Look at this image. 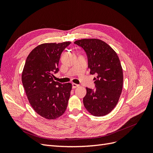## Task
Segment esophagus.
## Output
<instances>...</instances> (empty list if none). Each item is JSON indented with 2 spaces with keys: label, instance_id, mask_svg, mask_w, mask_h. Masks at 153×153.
I'll list each match as a JSON object with an SVG mask.
<instances>
[{
  "label": "esophagus",
  "instance_id": "1",
  "mask_svg": "<svg viewBox=\"0 0 153 153\" xmlns=\"http://www.w3.org/2000/svg\"><path fill=\"white\" fill-rule=\"evenodd\" d=\"M78 86H79V85H78L76 84H75V83H73V84H72V87L73 88V89H75V88L78 87Z\"/></svg>",
  "mask_w": 153,
  "mask_h": 153
}]
</instances>
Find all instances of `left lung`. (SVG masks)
<instances>
[{
	"mask_svg": "<svg viewBox=\"0 0 153 153\" xmlns=\"http://www.w3.org/2000/svg\"><path fill=\"white\" fill-rule=\"evenodd\" d=\"M74 43L84 50L90 73L97 76L95 89L86 88L84 106L94 116H104L116 106L123 89V73L117 54L98 39H83Z\"/></svg>",
	"mask_w": 153,
	"mask_h": 153,
	"instance_id": "left-lung-1",
	"label": "left lung"
}]
</instances>
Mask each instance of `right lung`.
Instances as JSON below:
<instances>
[{"mask_svg":"<svg viewBox=\"0 0 153 153\" xmlns=\"http://www.w3.org/2000/svg\"><path fill=\"white\" fill-rule=\"evenodd\" d=\"M71 44H41L27 57L22 75L23 86L35 112L47 119L59 117L65 112L72 85L61 84L53 79L59 71V62L63 50Z\"/></svg>","mask_w":153,"mask_h":153,"instance_id":"obj_1","label":"right lung"}]
</instances>
